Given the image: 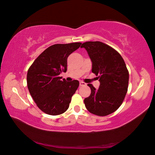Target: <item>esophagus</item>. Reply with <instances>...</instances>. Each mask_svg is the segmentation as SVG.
I'll list each match as a JSON object with an SVG mask.
<instances>
[{"mask_svg":"<svg viewBox=\"0 0 155 155\" xmlns=\"http://www.w3.org/2000/svg\"><path fill=\"white\" fill-rule=\"evenodd\" d=\"M79 85H80V86H84V85H86V83L83 82V81H80Z\"/></svg>","mask_w":155,"mask_h":155,"instance_id":"obj_1","label":"esophagus"}]
</instances>
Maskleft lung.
Instances as JSON below:
<instances>
[{
    "mask_svg": "<svg viewBox=\"0 0 155 155\" xmlns=\"http://www.w3.org/2000/svg\"><path fill=\"white\" fill-rule=\"evenodd\" d=\"M81 48L86 50L92 61V72L100 82L97 90L87 84L91 94L84 99L85 105L92 114L106 116L119 108L126 95L129 81L126 65L118 51L100 41H87Z\"/></svg>",
    "mask_w": 155,
    "mask_h": 155,
    "instance_id": "1",
    "label": "left lung"
}]
</instances>
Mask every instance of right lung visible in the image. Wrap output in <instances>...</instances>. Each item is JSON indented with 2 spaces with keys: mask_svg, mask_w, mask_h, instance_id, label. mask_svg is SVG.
Masks as SVG:
<instances>
[{
  "mask_svg": "<svg viewBox=\"0 0 155 155\" xmlns=\"http://www.w3.org/2000/svg\"><path fill=\"white\" fill-rule=\"evenodd\" d=\"M81 45V43H72L49 47L29 68L27 74L29 92L39 109L46 114L58 115L68 109L79 82L61 80L59 74L66 72L68 57Z\"/></svg>",
  "mask_w": 155,
  "mask_h": 155,
  "instance_id": "right-lung-1",
  "label": "right lung"
}]
</instances>
